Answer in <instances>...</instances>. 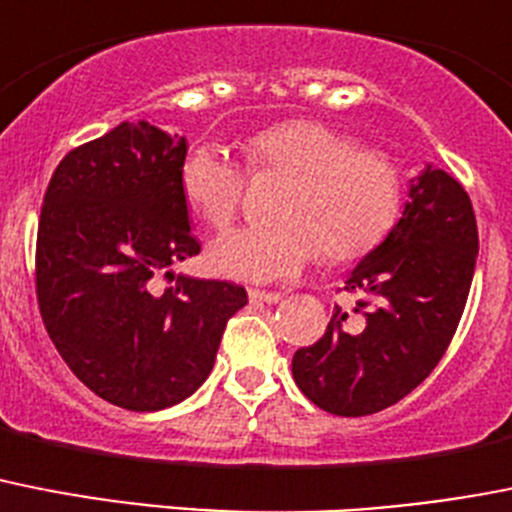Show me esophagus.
Masks as SVG:
<instances>
[{"mask_svg":"<svg viewBox=\"0 0 512 512\" xmlns=\"http://www.w3.org/2000/svg\"><path fill=\"white\" fill-rule=\"evenodd\" d=\"M248 298L251 303H279L282 300V292H274V290H248Z\"/></svg>","mask_w":512,"mask_h":512,"instance_id":"1","label":"esophagus"}]
</instances>
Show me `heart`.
Segmentation results:
<instances>
[{
  "instance_id": "obj_1",
  "label": "heart",
  "mask_w": 512,
  "mask_h": 512,
  "mask_svg": "<svg viewBox=\"0 0 512 512\" xmlns=\"http://www.w3.org/2000/svg\"><path fill=\"white\" fill-rule=\"evenodd\" d=\"M251 176H285L274 202L277 222L243 227L209 246L217 274L248 282L295 277L326 253L355 261L383 243L404 199V178L388 152L357 147L344 131L318 119H287L253 131L243 142ZM178 189L212 230L235 220L246 173L217 144H194L178 165Z\"/></svg>"
}]
</instances>
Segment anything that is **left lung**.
<instances>
[{
	"mask_svg": "<svg viewBox=\"0 0 512 512\" xmlns=\"http://www.w3.org/2000/svg\"><path fill=\"white\" fill-rule=\"evenodd\" d=\"M479 233L469 194L427 168L388 238L355 266L326 334L292 357V378L323 412L365 417L396 404L435 370L464 316Z\"/></svg>",
	"mask_w": 512,
	"mask_h": 512,
	"instance_id": "8db88e82",
	"label": "left lung"
}]
</instances>
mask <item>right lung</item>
Returning <instances> with one entry per match:
<instances>
[{"label":"right lung","instance_id":"right-lung-1","mask_svg":"<svg viewBox=\"0 0 512 512\" xmlns=\"http://www.w3.org/2000/svg\"><path fill=\"white\" fill-rule=\"evenodd\" d=\"M186 139L147 121L74 147L43 196L36 295L59 355L100 399L157 412L212 373L222 331L248 303L222 279L157 274L202 251L178 189Z\"/></svg>","mask_w":512,"mask_h":512}]
</instances>
